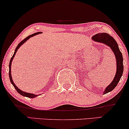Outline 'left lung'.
<instances>
[{
    "label": "left lung",
    "mask_w": 129,
    "mask_h": 129,
    "mask_svg": "<svg viewBox=\"0 0 129 129\" xmlns=\"http://www.w3.org/2000/svg\"><path fill=\"white\" fill-rule=\"evenodd\" d=\"M92 40L95 42L103 43L109 47L113 51L114 54L115 55V58H116L117 64L116 75L111 82L110 83L109 85H108L107 87L105 88L104 91L103 92V94H105L114 89L121 79L124 69L123 58L116 41L109 34L104 33H98L92 37Z\"/></svg>",
    "instance_id": "8db88e82"
}]
</instances>
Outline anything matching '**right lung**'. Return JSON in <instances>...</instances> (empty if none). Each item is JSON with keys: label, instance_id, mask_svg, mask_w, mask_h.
<instances>
[{"label": "right lung", "instance_id": "add662e5", "mask_svg": "<svg viewBox=\"0 0 129 129\" xmlns=\"http://www.w3.org/2000/svg\"><path fill=\"white\" fill-rule=\"evenodd\" d=\"M41 32H38V33H34V34H32V35H30V36H29L28 37H27L25 38V39L24 40H22V41H21V43H19V44H18V45L17 46V47H16L15 50V51H14V53H13V55L12 56V57L11 58V60H10V63H9V79H10V81H11V82L12 84V85L13 86H14V88H15V89L17 91V92L18 93H19V94H21V95H22V96H26V97H28V98H36L37 97V96H38V95H35L34 94V93H28V92H24L23 91H22V90H21L19 89V88H18L17 86H16V85L15 84L14 82H13V80H12V75H11V65H12V60L13 58H14L16 54V51H18V49H19L20 47H21L22 45L24 43H25L26 42V41H27L28 40H29L30 38L32 37L33 36H36V35H38V34H41Z\"/></svg>", "mask_w": 129, "mask_h": 129}]
</instances>
